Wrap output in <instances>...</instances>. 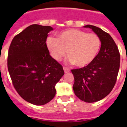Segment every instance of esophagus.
<instances>
[{
  "mask_svg": "<svg viewBox=\"0 0 127 127\" xmlns=\"http://www.w3.org/2000/svg\"><path fill=\"white\" fill-rule=\"evenodd\" d=\"M63 69H64V72H65V73H68V72H70V69L67 67H65V66H64Z\"/></svg>",
  "mask_w": 127,
  "mask_h": 127,
  "instance_id": "obj_1",
  "label": "esophagus"
}]
</instances>
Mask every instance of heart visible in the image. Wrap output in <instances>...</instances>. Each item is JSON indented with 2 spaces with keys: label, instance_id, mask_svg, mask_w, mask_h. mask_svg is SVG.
<instances>
[{
  "label": "heart",
  "instance_id": "b5f03b06",
  "mask_svg": "<svg viewBox=\"0 0 127 127\" xmlns=\"http://www.w3.org/2000/svg\"><path fill=\"white\" fill-rule=\"evenodd\" d=\"M46 44L55 60L59 61L68 53V62L83 67L96 57L100 49L101 39L94 33H88L76 29H69L59 33L58 39L48 37Z\"/></svg>",
  "mask_w": 127,
  "mask_h": 127
}]
</instances>
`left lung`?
<instances>
[{"label":"left lung","mask_w":127,"mask_h":127,"mask_svg":"<svg viewBox=\"0 0 127 127\" xmlns=\"http://www.w3.org/2000/svg\"><path fill=\"white\" fill-rule=\"evenodd\" d=\"M84 27L92 29L99 37L101 46L90 64L71 70L74 77L73 90L80 99L93 103L104 98L115 86L120 66V53L108 33L92 25Z\"/></svg>","instance_id":"1"}]
</instances>
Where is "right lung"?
<instances>
[{
	"instance_id": "obj_1",
	"label": "right lung",
	"mask_w": 127,
	"mask_h": 127,
	"mask_svg": "<svg viewBox=\"0 0 127 127\" xmlns=\"http://www.w3.org/2000/svg\"><path fill=\"white\" fill-rule=\"evenodd\" d=\"M51 30L49 26L31 25L13 38L8 49L7 65L13 86L24 100L36 105L53 99L56 84L64 74L47 47Z\"/></svg>"
}]
</instances>
